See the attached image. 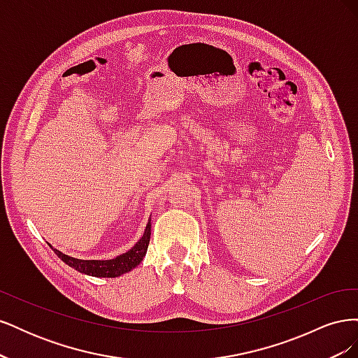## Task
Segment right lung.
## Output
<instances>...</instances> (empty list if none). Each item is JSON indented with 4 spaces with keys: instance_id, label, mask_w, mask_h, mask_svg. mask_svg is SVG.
<instances>
[{
    "instance_id": "add662e5",
    "label": "right lung",
    "mask_w": 358,
    "mask_h": 358,
    "mask_svg": "<svg viewBox=\"0 0 358 358\" xmlns=\"http://www.w3.org/2000/svg\"><path fill=\"white\" fill-rule=\"evenodd\" d=\"M149 239H150V221L146 225V230L142 239L129 249L128 252L119 255L113 259H103V262L101 259H78L59 252L55 248L52 249L64 263L69 264L74 270H78L80 273L96 276V278H116L129 272V270L134 268L137 264H140V262H142L143 257L146 255Z\"/></svg>"
}]
</instances>
